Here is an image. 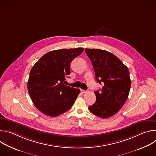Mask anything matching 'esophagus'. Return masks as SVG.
Here are the masks:
<instances>
[{"label": "esophagus", "instance_id": "obj_1", "mask_svg": "<svg viewBox=\"0 0 156 156\" xmlns=\"http://www.w3.org/2000/svg\"><path fill=\"white\" fill-rule=\"evenodd\" d=\"M80 91H81V93L82 94H84V93H86V91H85V90H81Z\"/></svg>", "mask_w": 156, "mask_h": 156}]
</instances>
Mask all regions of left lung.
Wrapping results in <instances>:
<instances>
[{
    "label": "left lung",
    "instance_id": "8db88e82",
    "mask_svg": "<svg viewBox=\"0 0 156 156\" xmlns=\"http://www.w3.org/2000/svg\"><path fill=\"white\" fill-rule=\"evenodd\" d=\"M91 60L96 79L103 86L94 92L95 103L88 107L94 115L107 119L116 114L125 103L131 87L129 72L115 55L101 49H86Z\"/></svg>",
    "mask_w": 156,
    "mask_h": 156
}]
</instances>
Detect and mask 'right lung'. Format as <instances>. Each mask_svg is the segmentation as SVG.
<instances>
[{"mask_svg": "<svg viewBox=\"0 0 156 156\" xmlns=\"http://www.w3.org/2000/svg\"><path fill=\"white\" fill-rule=\"evenodd\" d=\"M82 48L50 51L31 69L28 81L31 99L41 112L57 117L73 105L80 90L65 84L70 73L72 61L83 51Z\"/></svg>", "mask_w": 156, "mask_h": 156, "instance_id": "right-lung-1", "label": "right lung"}]
</instances>
